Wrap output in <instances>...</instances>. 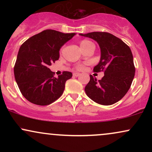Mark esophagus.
Wrapping results in <instances>:
<instances>
[{
	"label": "esophagus",
	"instance_id": "obj_1",
	"mask_svg": "<svg viewBox=\"0 0 152 152\" xmlns=\"http://www.w3.org/2000/svg\"><path fill=\"white\" fill-rule=\"evenodd\" d=\"M79 75H80L79 73H77V72H75V73H74V74H73V76H78Z\"/></svg>",
	"mask_w": 152,
	"mask_h": 152
}]
</instances>
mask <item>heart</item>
<instances>
[{
	"mask_svg": "<svg viewBox=\"0 0 152 152\" xmlns=\"http://www.w3.org/2000/svg\"><path fill=\"white\" fill-rule=\"evenodd\" d=\"M91 43H92L91 41H88V40H82L81 42H80V46H81V49L83 50V49H85L88 45L91 44ZM76 68L78 69V70H81V69H83V65H81V64H78V65L76 66Z\"/></svg>",
	"mask_w": 152,
	"mask_h": 152,
	"instance_id": "1",
	"label": "heart"
}]
</instances>
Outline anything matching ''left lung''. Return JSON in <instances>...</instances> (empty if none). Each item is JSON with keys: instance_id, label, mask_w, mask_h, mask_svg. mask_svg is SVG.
I'll return each mask as SVG.
<instances>
[{"instance_id": "1", "label": "left lung", "mask_w": 152, "mask_h": 152, "mask_svg": "<svg viewBox=\"0 0 152 152\" xmlns=\"http://www.w3.org/2000/svg\"><path fill=\"white\" fill-rule=\"evenodd\" d=\"M95 40L101 48V59L94 68V72L104 73L101 80L90 75L85 87L89 98L97 104L108 106L123 98L130 88L135 66L129 46L122 40L107 32H91L80 34Z\"/></svg>"}]
</instances>
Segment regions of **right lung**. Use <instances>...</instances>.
<instances>
[{
  "mask_svg": "<svg viewBox=\"0 0 152 152\" xmlns=\"http://www.w3.org/2000/svg\"><path fill=\"white\" fill-rule=\"evenodd\" d=\"M76 34L47 29L28 38L20 47L14 76L22 95L39 106L49 105L63 94L72 73L63 71L58 78L48 68L59 58V50Z\"/></svg>",
  "mask_w": 152,
  "mask_h": 152,
  "instance_id": "right-lung-1",
  "label": "right lung"
}]
</instances>
